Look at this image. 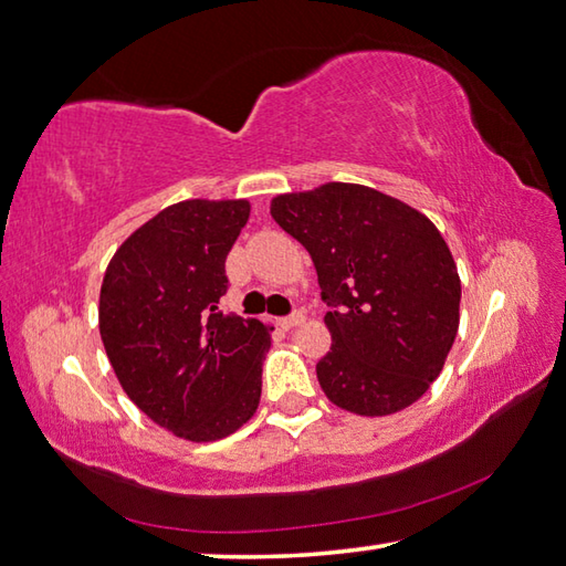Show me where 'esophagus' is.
Here are the masks:
<instances>
[{
	"label": "esophagus",
	"instance_id": "obj_1",
	"mask_svg": "<svg viewBox=\"0 0 566 566\" xmlns=\"http://www.w3.org/2000/svg\"><path fill=\"white\" fill-rule=\"evenodd\" d=\"M305 321V315L301 311H295L291 315H285V318H281V328L291 331V328H298V325Z\"/></svg>",
	"mask_w": 566,
	"mask_h": 566
}]
</instances>
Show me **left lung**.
I'll return each instance as SVG.
<instances>
[{"label":"left lung","instance_id":"1","mask_svg":"<svg viewBox=\"0 0 566 566\" xmlns=\"http://www.w3.org/2000/svg\"><path fill=\"white\" fill-rule=\"evenodd\" d=\"M275 223L311 253L333 345L315 365L338 408L380 418L438 378L460 325V275L428 216L358 184L271 201Z\"/></svg>","mask_w":566,"mask_h":566}]
</instances>
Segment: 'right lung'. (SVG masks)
Segmentation results:
<instances>
[{
  "label": "right lung",
  "instance_id": "1",
  "mask_svg": "<svg viewBox=\"0 0 566 566\" xmlns=\"http://www.w3.org/2000/svg\"><path fill=\"white\" fill-rule=\"evenodd\" d=\"M248 201H181L126 238L106 268L98 331L124 392L156 424L213 442L253 418L271 328L218 311Z\"/></svg>",
  "mask_w": 566,
  "mask_h": 566
}]
</instances>
